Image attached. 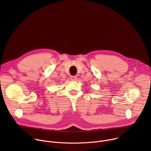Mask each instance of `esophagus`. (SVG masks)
Masks as SVG:
<instances>
[{
    "mask_svg": "<svg viewBox=\"0 0 151 151\" xmlns=\"http://www.w3.org/2000/svg\"><path fill=\"white\" fill-rule=\"evenodd\" d=\"M70 78L71 80L74 81V80H75V79H76V76H70Z\"/></svg>",
    "mask_w": 151,
    "mask_h": 151,
    "instance_id": "34e87169",
    "label": "esophagus"
}]
</instances>
